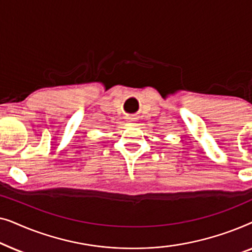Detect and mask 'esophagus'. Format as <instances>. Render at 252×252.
<instances>
[{
  "mask_svg": "<svg viewBox=\"0 0 252 252\" xmlns=\"http://www.w3.org/2000/svg\"><path fill=\"white\" fill-rule=\"evenodd\" d=\"M127 119H128V122H130V123L135 122V120H136V118H135V117H134V116H129Z\"/></svg>",
  "mask_w": 252,
  "mask_h": 252,
  "instance_id": "esophagus-1",
  "label": "esophagus"
}]
</instances>
